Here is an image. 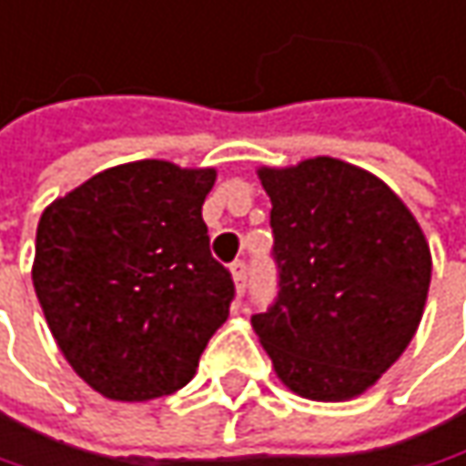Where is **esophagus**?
I'll return each mask as SVG.
<instances>
[{
    "mask_svg": "<svg viewBox=\"0 0 466 466\" xmlns=\"http://www.w3.org/2000/svg\"><path fill=\"white\" fill-rule=\"evenodd\" d=\"M229 272H232L237 296H242V293H245V285H248V267H245L242 261H234L232 267H229Z\"/></svg>",
    "mask_w": 466,
    "mask_h": 466,
    "instance_id": "1",
    "label": "esophagus"
}]
</instances>
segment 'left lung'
I'll use <instances>...</instances> for the list:
<instances>
[{
    "mask_svg": "<svg viewBox=\"0 0 466 466\" xmlns=\"http://www.w3.org/2000/svg\"><path fill=\"white\" fill-rule=\"evenodd\" d=\"M256 173L272 199L279 296L253 330L293 395L360 398L419 330L430 242L400 197L352 162L309 157Z\"/></svg>",
    "mask_w": 466,
    "mask_h": 466,
    "instance_id": "obj_1",
    "label": "left lung"
}]
</instances>
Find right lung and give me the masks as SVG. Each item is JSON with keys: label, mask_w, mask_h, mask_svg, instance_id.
I'll list each match as a JSON object with an SVG mask.
<instances>
[{"label": "right lung", "mask_w": 466, "mask_h": 466, "mask_svg": "<svg viewBox=\"0 0 466 466\" xmlns=\"http://www.w3.org/2000/svg\"><path fill=\"white\" fill-rule=\"evenodd\" d=\"M216 176L136 159L42 210L31 264L39 307L66 362L108 400L187 387L229 318L232 277L210 256L202 221Z\"/></svg>", "instance_id": "1"}]
</instances>
